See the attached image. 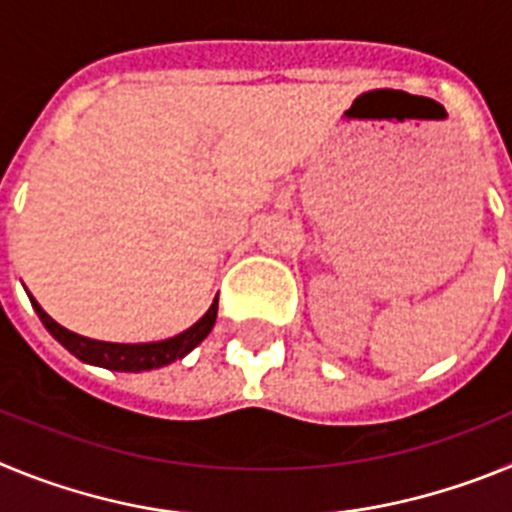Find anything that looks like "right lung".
I'll list each match as a JSON object with an SVG mask.
<instances>
[{
  "label": "right lung",
  "instance_id": "obj_1",
  "mask_svg": "<svg viewBox=\"0 0 512 512\" xmlns=\"http://www.w3.org/2000/svg\"><path fill=\"white\" fill-rule=\"evenodd\" d=\"M30 302H33L38 318L43 320L45 330H48L66 351H71V354L79 361H84V364L102 366V369H112V372H151V369H161V366L171 364V361L176 359H184L194 346H200V343L210 336V330L217 318L215 297L210 310H207L192 328L179 333V336L151 343H110L94 341V338L79 336L74 330L63 328V325H58L56 320L38 305L35 297H30Z\"/></svg>",
  "mask_w": 512,
  "mask_h": 512
}]
</instances>
